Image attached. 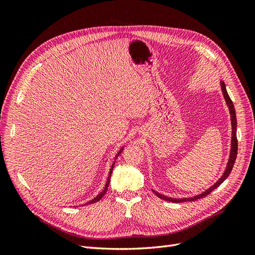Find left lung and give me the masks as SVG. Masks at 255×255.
I'll return each instance as SVG.
<instances>
[{"label":"left lung","mask_w":255,"mask_h":255,"mask_svg":"<svg viewBox=\"0 0 255 255\" xmlns=\"http://www.w3.org/2000/svg\"><path fill=\"white\" fill-rule=\"evenodd\" d=\"M220 86H221V90H222L223 97H225V100H226V102H227L228 107H229V111H230V114H231V123H232V140H231V152H230V158H229V161H228V165H227V168H226L225 172H223L222 176L220 177V179H219L217 182H216V183L213 185V186H211L210 188L206 189L205 191H203L202 194L197 195V196L192 197V198L173 199V198H169V197L160 195L159 192H156L155 190H153L154 194H155L158 198L163 199V200H166V201H169V202H174V203L186 202V201H196V200H198V199H201V198H203V197H206L207 195H210L214 189L217 188L221 183H223V181H225V180L227 179V177L230 175L231 171H232L234 163H235V160H236V156H237V137H236L237 121H236V113H235V109H234V105H233L232 100L230 99V97H229V95H228V91H227V89H226L225 83L221 82V83H220Z\"/></svg>","instance_id":"left-lung-1"}]
</instances>
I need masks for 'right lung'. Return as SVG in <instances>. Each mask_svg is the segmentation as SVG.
<instances>
[{"instance_id":"1","label":"right lung","mask_w":255,"mask_h":255,"mask_svg":"<svg viewBox=\"0 0 255 255\" xmlns=\"http://www.w3.org/2000/svg\"><path fill=\"white\" fill-rule=\"evenodd\" d=\"M122 150H123V148H121L120 149V151L118 152V154H117V156H116V158L118 157V155L119 154L122 152ZM114 165H115V163L113 164V166H112V168H111V170H110V174H109V177H107V182H106V184H105V187H104V190L101 192V194H99L95 199H92L91 201H89L87 204H92V203H96V202H98L99 200H101L102 199V197L106 194V191H107V188H109V185H110V181H111V175H112V172H113V169H114Z\"/></svg>"}]
</instances>
